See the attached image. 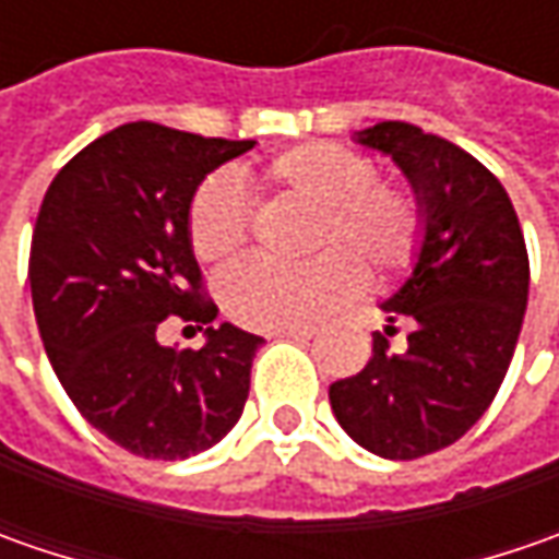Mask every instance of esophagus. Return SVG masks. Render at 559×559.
Masks as SVG:
<instances>
[{
  "mask_svg": "<svg viewBox=\"0 0 559 559\" xmlns=\"http://www.w3.org/2000/svg\"><path fill=\"white\" fill-rule=\"evenodd\" d=\"M276 338H311L313 330H276Z\"/></svg>",
  "mask_w": 559,
  "mask_h": 559,
  "instance_id": "obj_1",
  "label": "esophagus"
}]
</instances>
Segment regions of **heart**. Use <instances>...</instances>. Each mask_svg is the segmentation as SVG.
Masks as SVG:
<instances>
[{"mask_svg":"<svg viewBox=\"0 0 559 559\" xmlns=\"http://www.w3.org/2000/svg\"><path fill=\"white\" fill-rule=\"evenodd\" d=\"M258 186L313 211L301 267L246 261L221 276L224 311L251 330H305L345 305L360 283L358 267L382 280L414 264L426 217L404 186L379 180V164L335 142L286 148L258 174ZM248 207L226 177L199 186L189 204V246L199 261L224 264L248 242Z\"/></svg>","mask_w":559,"mask_h":559,"instance_id":"heart-1","label":"heart"}]
</instances>
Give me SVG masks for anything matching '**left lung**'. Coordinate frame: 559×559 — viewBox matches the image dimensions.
I'll list each match as a JSON object with an SVG mask.
<instances>
[{
  "label": "left lung",
  "mask_w": 559,
  "mask_h": 559,
  "mask_svg": "<svg viewBox=\"0 0 559 559\" xmlns=\"http://www.w3.org/2000/svg\"><path fill=\"white\" fill-rule=\"evenodd\" d=\"M389 155L419 199L426 233L404 286L382 305L385 334L412 323L408 348L373 357L330 385L338 426L389 461H417L461 439L495 401L528 301V254L498 177L461 145L404 120L355 136Z\"/></svg>",
  "instance_id": "obj_1"
}]
</instances>
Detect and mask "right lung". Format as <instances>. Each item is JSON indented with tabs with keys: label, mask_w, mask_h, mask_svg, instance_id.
<instances>
[{
	"label": "right lung",
	"mask_w": 559,
	"mask_h": 559,
	"mask_svg": "<svg viewBox=\"0 0 559 559\" xmlns=\"http://www.w3.org/2000/svg\"><path fill=\"white\" fill-rule=\"evenodd\" d=\"M254 140L123 123L58 170L33 226L31 292L46 355L102 436L145 461H186L239 423L261 335L209 326L199 353L167 349V316L214 323L189 246L202 180Z\"/></svg>",
	"instance_id": "right-lung-1"
}]
</instances>
